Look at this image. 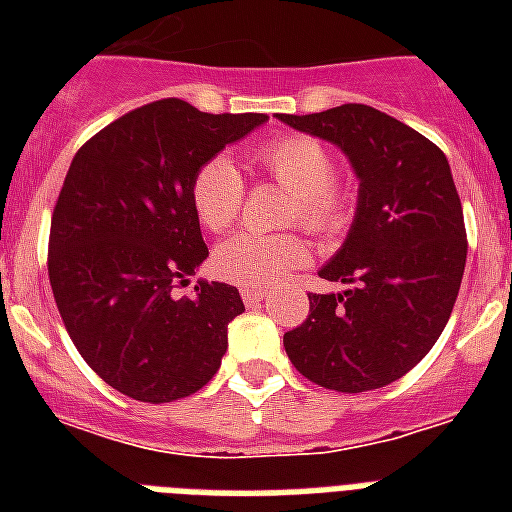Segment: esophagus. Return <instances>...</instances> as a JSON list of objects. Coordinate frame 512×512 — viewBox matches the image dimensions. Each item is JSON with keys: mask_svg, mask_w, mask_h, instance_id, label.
<instances>
[{"mask_svg": "<svg viewBox=\"0 0 512 512\" xmlns=\"http://www.w3.org/2000/svg\"><path fill=\"white\" fill-rule=\"evenodd\" d=\"M265 297H268V289H263V287H241V300H244L247 305L263 303Z\"/></svg>", "mask_w": 512, "mask_h": 512, "instance_id": "1", "label": "esophagus"}]
</instances>
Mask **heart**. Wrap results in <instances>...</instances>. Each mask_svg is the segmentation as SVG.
Returning a JSON list of instances; mask_svg holds the SVG:
<instances>
[{
  "label": "heart",
  "instance_id": "b5f03b06",
  "mask_svg": "<svg viewBox=\"0 0 512 512\" xmlns=\"http://www.w3.org/2000/svg\"><path fill=\"white\" fill-rule=\"evenodd\" d=\"M252 164L271 183L292 193L287 223H300L311 233H340L353 217L356 193L337 180L335 159L319 140L305 135H279L252 148ZM244 177L225 156H212L193 172L188 185L193 215L207 231L223 233L239 220L244 204ZM311 260V247L297 233H236L220 244L215 268L223 279L241 287H271L289 271Z\"/></svg>",
  "mask_w": 512,
  "mask_h": 512
}]
</instances>
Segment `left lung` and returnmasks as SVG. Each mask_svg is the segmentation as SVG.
Masks as SVG:
<instances>
[{
  "label": "left lung",
  "instance_id": "obj_1",
  "mask_svg": "<svg viewBox=\"0 0 512 512\" xmlns=\"http://www.w3.org/2000/svg\"><path fill=\"white\" fill-rule=\"evenodd\" d=\"M279 119L340 146L361 180L348 239L319 271L348 289L308 295V319L284 335L287 356L321 388H385L428 356L460 292L468 236L449 162L364 103Z\"/></svg>",
  "mask_w": 512,
  "mask_h": 512
}]
</instances>
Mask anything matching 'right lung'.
<instances>
[{"instance_id": "1", "label": "right lung", "mask_w": 512, "mask_h": 512, "mask_svg": "<svg viewBox=\"0 0 512 512\" xmlns=\"http://www.w3.org/2000/svg\"><path fill=\"white\" fill-rule=\"evenodd\" d=\"M265 114H204L154 100L92 135L68 167L50 223L47 273L60 319L100 380L146 404L207 385L241 311L239 289L199 281L207 260L188 185Z\"/></svg>"}]
</instances>
